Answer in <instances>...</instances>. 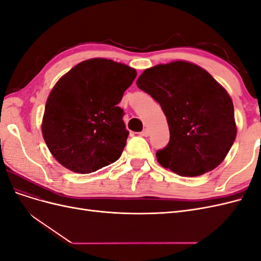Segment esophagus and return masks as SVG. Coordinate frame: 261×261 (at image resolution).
<instances>
[{
  "mask_svg": "<svg viewBox=\"0 0 261 261\" xmlns=\"http://www.w3.org/2000/svg\"><path fill=\"white\" fill-rule=\"evenodd\" d=\"M149 134H150V133H149V129H148V128H144L143 132L139 133V135H140V136H144V137H148Z\"/></svg>",
  "mask_w": 261,
  "mask_h": 261,
  "instance_id": "1",
  "label": "esophagus"
}]
</instances>
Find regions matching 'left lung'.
Returning a JSON list of instances; mask_svg holds the SVG:
<instances>
[{"mask_svg": "<svg viewBox=\"0 0 261 261\" xmlns=\"http://www.w3.org/2000/svg\"><path fill=\"white\" fill-rule=\"evenodd\" d=\"M136 84L167 116L170 141L155 153L162 167L193 177L224 160L236 137L234 107L207 70L176 61L146 69Z\"/></svg>", "mask_w": 261, "mask_h": 261, "instance_id": "1", "label": "left lung"}]
</instances>
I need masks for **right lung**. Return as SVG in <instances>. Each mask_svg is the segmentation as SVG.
Segmentation results:
<instances>
[{
    "label": "right lung",
    "instance_id": "add662e5",
    "mask_svg": "<svg viewBox=\"0 0 261 261\" xmlns=\"http://www.w3.org/2000/svg\"><path fill=\"white\" fill-rule=\"evenodd\" d=\"M136 70L107 59L84 61L53 87L42 135L66 169L87 174L118 160L128 137L120 103Z\"/></svg>",
    "mask_w": 261,
    "mask_h": 261
}]
</instances>
